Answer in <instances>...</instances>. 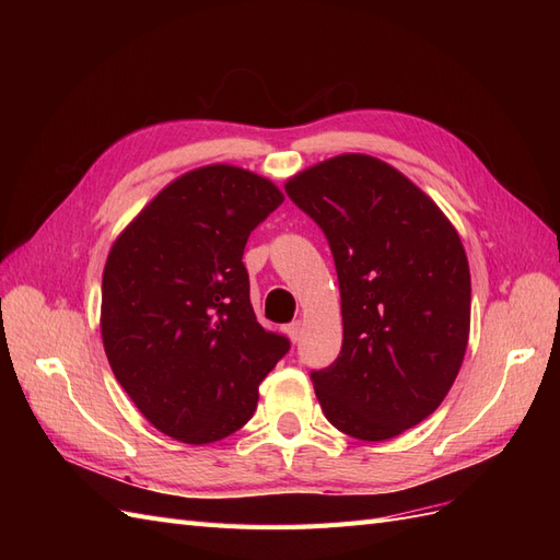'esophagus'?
Segmentation results:
<instances>
[{"mask_svg":"<svg viewBox=\"0 0 560 560\" xmlns=\"http://www.w3.org/2000/svg\"><path fill=\"white\" fill-rule=\"evenodd\" d=\"M301 322L299 319H294L292 322V325H287V336H290L292 338V343H299L301 341Z\"/></svg>","mask_w":560,"mask_h":560,"instance_id":"obj_1","label":"esophagus"}]
</instances>
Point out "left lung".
I'll list each match as a JSON object with an SVG mask.
<instances>
[{
	"label": "left lung",
	"instance_id": "obj_1",
	"mask_svg": "<svg viewBox=\"0 0 560 560\" xmlns=\"http://www.w3.org/2000/svg\"><path fill=\"white\" fill-rule=\"evenodd\" d=\"M329 243L343 346L311 371L336 430L383 442L444 401L469 338L471 282L460 235L393 165L343 154L284 186Z\"/></svg>",
	"mask_w": 560,
	"mask_h": 560
}]
</instances>
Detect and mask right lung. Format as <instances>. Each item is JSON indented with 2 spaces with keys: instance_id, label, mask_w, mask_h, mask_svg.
<instances>
[{
  "instance_id": "obj_1",
  "label": "right lung",
  "mask_w": 560,
  "mask_h": 560,
  "mask_svg": "<svg viewBox=\"0 0 560 560\" xmlns=\"http://www.w3.org/2000/svg\"><path fill=\"white\" fill-rule=\"evenodd\" d=\"M282 194L233 165L167 184L118 235L103 276V341L116 381L163 434L212 444L257 409L290 338L264 329L243 252Z\"/></svg>"
}]
</instances>
